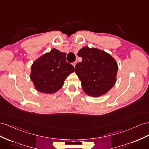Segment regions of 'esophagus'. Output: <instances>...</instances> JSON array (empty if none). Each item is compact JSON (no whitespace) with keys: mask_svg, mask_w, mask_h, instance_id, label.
<instances>
[{"mask_svg":"<svg viewBox=\"0 0 149 149\" xmlns=\"http://www.w3.org/2000/svg\"><path fill=\"white\" fill-rule=\"evenodd\" d=\"M76 63H77V62H73V63H72V64H73V65L74 66V67H75V65H76Z\"/></svg>","mask_w":149,"mask_h":149,"instance_id":"obj_1","label":"esophagus"}]
</instances>
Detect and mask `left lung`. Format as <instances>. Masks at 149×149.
Here are the masks:
<instances>
[{"instance_id":"obj_1","label":"left lung","mask_w":149,"mask_h":149,"mask_svg":"<svg viewBox=\"0 0 149 149\" xmlns=\"http://www.w3.org/2000/svg\"><path fill=\"white\" fill-rule=\"evenodd\" d=\"M77 55L82 58V61L76 64L75 70L85 93L92 97H99L113 87L118 66L110 55L88 47L82 48Z\"/></svg>"}]
</instances>
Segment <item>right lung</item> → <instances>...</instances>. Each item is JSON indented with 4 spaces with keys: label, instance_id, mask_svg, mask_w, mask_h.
I'll return each instance as SVG.
<instances>
[{
    "label": "right lung",
    "instance_id": "add662e5",
    "mask_svg": "<svg viewBox=\"0 0 149 149\" xmlns=\"http://www.w3.org/2000/svg\"><path fill=\"white\" fill-rule=\"evenodd\" d=\"M65 58V53L53 49L33 62L31 79L36 90L53 93L62 88L66 77L74 72V67Z\"/></svg>",
    "mask_w": 149,
    "mask_h": 149
}]
</instances>
